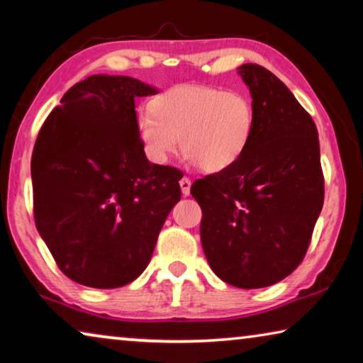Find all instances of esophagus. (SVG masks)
Listing matches in <instances>:
<instances>
[{
    "instance_id": "1",
    "label": "esophagus",
    "mask_w": 363,
    "mask_h": 363,
    "mask_svg": "<svg viewBox=\"0 0 363 363\" xmlns=\"http://www.w3.org/2000/svg\"><path fill=\"white\" fill-rule=\"evenodd\" d=\"M179 186H181V191H182L184 196H189V194H191V186H192V181L189 179L187 176H184L182 179L179 181Z\"/></svg>"
}]
</instances>
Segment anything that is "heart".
I'll return each mask as SVG.
<instances>
[{"mask_svg": "<svg viewBox=\"0 0 363 363\" xmlns=\"http://www.w3.org/2000/svg\"><path fill=\"white\" fill-rule=\"evenodd\" d=\"M256 113L250 96L207 84L166 89L135 116L147 155L163 163L179 150L207 172L233 166L251 142Z\"/></svg>", "mask_w": 363, "mask_h": 363, "instance_id": "obj_1", "label": "heart"}]
</instances>
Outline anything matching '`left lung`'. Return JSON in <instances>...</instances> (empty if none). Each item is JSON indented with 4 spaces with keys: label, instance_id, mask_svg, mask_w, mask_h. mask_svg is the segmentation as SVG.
Segmentation results:
<instances>
[{
    "label": "left lung",
    "instance_id": "1",
    "mask_svg": "<svg viewBox=\"0 0 363 363\" xmlns=\"http://www.w3.org/2000/svg\"><path fill=\"white\" fill-rule=\"evenodd\" d=\"M256 122L226 169L192 184L202 208L205 257L223 282L262 289L300 266L321 213L324 177L318 130L290 89L261 65L240 67Z\"/></svg>",
    "mask_w": 363,
    "mask_h": 363
}]
</instances>
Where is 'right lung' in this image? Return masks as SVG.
<instances>
[{"mask_svg":"<svg viewBox=\"0 0 363 363\" xmlns=\"http://www.w3.org/2000/svg\"><path fill=\"white\" fill-rule=\"evenodd\" d=\"M155 88L130 77L79 81L37 135L34 220L57 266L93 289H118L147 269L182 171L150 163L135 127V97Z\"/></svg>","mask_w":363,"mask_h":363,"instance_id":"1","label":"right lung"}]
</instances>
